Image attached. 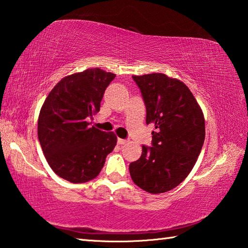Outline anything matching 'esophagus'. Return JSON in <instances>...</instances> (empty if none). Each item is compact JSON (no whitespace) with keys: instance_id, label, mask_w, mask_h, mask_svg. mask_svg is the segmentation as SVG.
Returning a JSON list of instances; mask_svg holds the SVG:
<instances>
[{"instance_id":"34e87169","label":"esophagus","mask_w":248,"mask_h":248,"mask_svg":"<svg viewBox=\"0 0 248 248\" xmlns=\"http://www.w3.org/2000/svg\"><path fill=\"white\" fill-rule=\"evenodd\" d=\"M127 142V140H125V139H121V138H119L118 139V143L119 144H124V143H126Z\"/></svg>"}]
</instances>
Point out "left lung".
Wrapping results in <instances>:
<instances>
[{"instance_id": "8db88e82", "label": "left lung", "mask_w": 248, "mask_h": 248, "mask_svg": "<svg viewBox=\"0 0 248 248\" xmlns=\"http://www.w3.org/2000/svg\"><path fill=\"white\" fill-rule=\"evenodd\" d=\"M153 124L152 147L142 146L129 174L139 188L164 193L176 188L192 170L205 139L202 109L184 82L164 73L133 76Z\"/></svg>"}]
</instances>
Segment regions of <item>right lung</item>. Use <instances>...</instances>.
<instances>
[{
	"mask_svg": "<svg viewBox=\"0 0 248 248\" xmlns=\"http://www.w3.org/2000/svg\"><path fill=\"white\" fill-rule=\"evenodd\" d=\"M114 73L86 69L62 78L42 106L37 136L51 170L73 184L96 178L118 141L114 133L91 126Z\"/></svg>",
	"mask_w": 248,
	"mask_h": 248,
	"instance_id": "add662e5",
	"label": "right lung"
}]
</instances>
